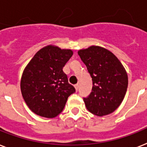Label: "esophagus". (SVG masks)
Returning <instances> with one entry per match:
<instances>
[{
	"label": "esophagus",
	"instance_id": "esophagus-1",
	"mask_svg": "<svg viewBox=\"0 0 147 147\" xmlns=\"http://www.w3.org/2000/svg\"><path fill=\"white\" fill-rule=\"evenodd\" d=\"M78 88H79V85H78V84H75V88H76V90H78Z\"/></svg>",
	"mask_w": 147,
	"mask_h": 147
}]
</instances>
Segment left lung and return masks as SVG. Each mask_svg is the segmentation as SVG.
Returning a JSON list of instances; mask_svg holds the SVG:
<instances>
[{
    "instance_id": "left-lung-1",
    "label": "left lung",
    "mask_w": 147,
    "mask_h": 147,
    "mask_svg": "<svg viewBox=\"0 0 147 147\" xmlns=\"http://www.w3.org/2000/svg\"><path fill=\"white\" fill-rule=\"evenodd\" d=\"M92 78V91L84 97L90 113L103 116L120 106L127 91V72L112 52L99 46H91L78 52Z\"/></svg>"
}]
</instances>
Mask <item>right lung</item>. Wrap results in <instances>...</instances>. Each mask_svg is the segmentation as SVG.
<instances>
[{
    "mask_svg": "<svg viewBox=\"0 0 147 147\" xmlns=\"http://www.w3.org/2000/svg\"><path fill=\"white\" fill-rule=\"evenodd\" d=\"M73 54L71 50L48 45L38 51L22 73L20 88L28 108L36 115L54 118L76 92L63 71Z\"/></svg>",
    "mask_w": 147,
    "mask_h": 147,
    "instance_id": "right-lung-1",
    "label": "right lung"
}]
</instances>
